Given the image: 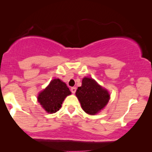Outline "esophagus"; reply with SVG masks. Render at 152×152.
I'll return each instance as SVG.
<instances>
[{
  "instance_id": "esophagus-1",
  "label": "esophagus",
  "mask_w": 152,
  "mask_h": 152,
  "mask_svg": "<svg viewBox=\"0 0 152 152\" xmlns=\"http://www.w3.org/2000/svg\"><path fill=\"white\" fill-rule=\"evenodd\" d=\"M71 91H72V92L73 94L75 93L76 91V87H72V88H71Z\"/></svg>"
}]
</instances>
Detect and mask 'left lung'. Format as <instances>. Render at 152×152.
<instances>
[{
  "instance_id": "1",
  "label": "left lung",
  "mask_w": 152,
  "mask_h": 152,
  "mask_svg": "<svg viewBox=\"0 0 152 152\" xmlns=\"http://www.w3.org/2000/svg\"><path fill=\"white\" fill-rule=\"evenodd\" d=\"M76 96L84 111L91 115L101 111L110 99L107 90L100 86L94 80L88 77L82 79V86L77 89Z\"/></svg>"
}]
</instances>
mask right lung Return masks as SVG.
Returning <instances> with one entry per match:
<instances>
[{
    "mask_svg": "<svg viewBox=\"0 0 152 152\" xmlns=\"http://www.w3.org/2000/svg\"><path fill=\"white\" fill-rule=\"evenodd\" d=\"M70 94L71 92L65 82L56 78L40 92L37 100L45 111L54 113L60 110L65 98Z\"/></svg>",
    "mask_w": 152,
    "mask_h": 152,
    "instance_id": "1",
    "label": "right lung"
}]
</instances>
